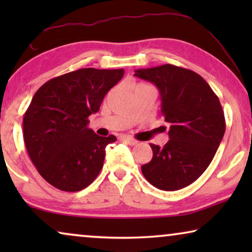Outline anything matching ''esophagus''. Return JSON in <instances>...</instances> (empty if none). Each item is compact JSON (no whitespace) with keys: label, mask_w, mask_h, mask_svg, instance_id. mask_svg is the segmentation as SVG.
<instances>
[{"label":"esophagus","mask_w":252,"mask_h":252,"mask_svg":"<svg viewBox=\"0 0 252 252\" xmlns=\"http://www.w3.org/2000/svg\"><path fill=\"white\" fill-rule=\"evenodd\" d=\"M120 140L124 141V142L129 144V146H135V144H137V141L134 140L133 137H129V136H126V135H123L120 136Z\"/></svg>","instance_id":"esophagus-1"}]
</instances>
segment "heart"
<instances>
[{"instance_id":"1","label":"heart","mask_w":252,"mask_h":252,"mask_svg":"<svg viewBox=\"0 0 252 252\" xmlns=\"http://www.w3.org/2000/svg\"><path fill=\"white\" fill-rule=\"evenodd\" d=\"M137 86H141V85H137Z\"/></svg>"}]
</instances>
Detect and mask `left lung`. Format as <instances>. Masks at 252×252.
I'll use <instances>...</instances> for the list:
<instances>
[{
	"label": "left lung",
	"instance_id": "8db88e82",
	"mask_svg": "<svg viewBox=\"0 0 252 252\" xmlns=\"http://www.w3.org/2000/svg\"><path fill=\"white\" fill-rule=\"evenodd\" d=\"M134 75L156 85L161 115L170 125L168 142L161 148L150 143L153 159L141 171L161 190L187 187L208 168L225 134L218 96L201 75L175 65L140 68Z\"/></svg>",
	"mask_w": 252,
	"mask_h": 252
}]
</instances>
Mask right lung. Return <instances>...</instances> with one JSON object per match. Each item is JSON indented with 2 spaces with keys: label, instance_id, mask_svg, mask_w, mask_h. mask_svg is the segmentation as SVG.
Wrapping results in <instances>:
<instances>
[{
  "label": "right lung",
  "instance_id": "right-lung-1",
  "mask_svg": "<svg viewBox=\"0 0 252 252\" xmlns=\"http://www.w3.org/2000/svg\"><path fill=\"white\" fill-rule=\"evenodd\" d=\"M123 75V68H80L50 79L34 94L24 115V142L37 172L55 188L79 191L101 172L105 147L117 137L95 134L88 117Z\"/></svg>",
  "mask_w": 252,
  "mask_h": 252
}]
</instances>
